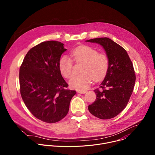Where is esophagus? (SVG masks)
I'll list each match as a JSON object with an SVG mask.
<instances>
[{"label":"esophagus","mask_w":155,"mask_h":155,"mask_svg":"<svg viewBox=\"0 0 155 155\" xmlns=\"http://www.w3.org/2000/svg\"><path fill=\"white\" fill-rule=\"evenodd\" d=\"M77 93H80V94H85L86 93H87V91H86V90H83V91H77Z\"/></svg>","instance_id":"obj_1"}]
</instances>
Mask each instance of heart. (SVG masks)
I'll list each match as a JSON object with an SVG mask.
<instances>
[{
  "mask_svg": "<svg viewBox=\"0 0 155 155\" xmlns=\"http://www.w3.org/2000/svg\"><path fill=\"white\" fill-rule=\"evenodd\" d=\"M77 62H83L81 72L82 74L74 75L69 81L70 86L80 91L86 90L93 79L99 81L107 73L109 61L106 54L90 47L81 46L72 52ZM73 62L68 55H62L59 61V69L61 74L67 78L72 75Z\"/></svg>",
  "mask_w": 155,
  "mask_h": 155,
  "instance_id": "heart-1",
  "label": "heart"
}]
</instances>
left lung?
<instances>
[{
  "label": "left lung",
  "instance_id": "left-lung-1",
  "mask_svg": "<svg viewBox=\"0 0 155 155\" xmlns=\"http://www.w3.org/2000/svg\"><path fill=\"white\" fill-rule=\"evenodd\" d=\"M98 43L106 52L109 67L104 80L96 89V101L88 106L90 112L102 120L114 118L126 107L134 90L135 72L126 51L107 37L86 40Z\"/></svg>",
  "mask_w": 155,
  "mask_h": 155
}]
</instances>
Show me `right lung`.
<instances>
[{"label": "right lung", "instance_id": "1", "mask_svg": "<svg viewBox=\"0 0 155 155\" xmlns=\"http://www.w3.org/2000/svg\"><path fill=\"white\" fill-rule=\"evenodd\" d=\"M67 50L58 41H43L26 54L19 69L20 93L31 113L48 123L59 121L67 115L75 91L65 89L59 61Z\"/></svg>", "mask_w": 155, "mask_h": 155}]
</instances>
